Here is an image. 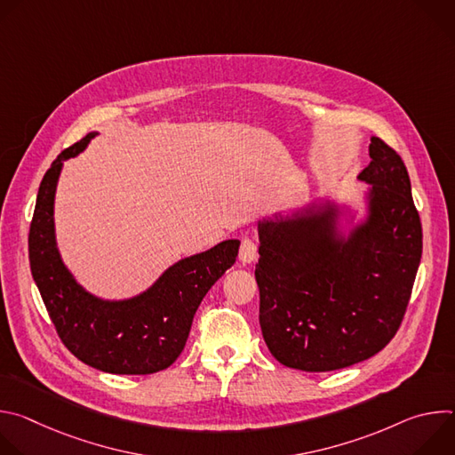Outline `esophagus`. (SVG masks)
Segmentation results:
<instances>
[{
  "label": "esophagus",
  "mask_w": 455,
  "mask_h": 455,
  "mask_svg": "<svg viewBox=\"0 0 455 455\" xmlns=\"http://www.w3.org/2000/svg\"><path fill=\"white\" fill-rule=\"evenodd\" d=\"M257 259V244L250 237H243L239 246V261L241 263H253Z\"/></svg>",
  "instance_id": "esophagus-1"
}]
</instances>
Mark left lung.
<instances>
[{
  "mask_svg": "<svg viewBox=\"0 0 455 455\" xmlns=\"http://www.w3.org/2000/svg\"><path fill=\"white\" fill-rule=\"evenodd\" d=\"M367 183L365 216L346 233L335 202L257 223L259 323L286 367L323 372L379 353L403 320L423 234L402 156L378 137Z\"/></svg>",
  "mask_w": 455,
  "mask_h": 455,
  "instance_id": "8db88e82",
  "label": "left lung"
}]
</instances>
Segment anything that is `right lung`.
I'll use <instances>...</instances> for the list:
<instances>
[{
    "label": "right lung",
    "mask_w": 455,
    "mask_h": 455,
    "mask_svg": "<svg viewBox=\"0 0 455 455\" xmlns=\"http://www.w3.org/2000/svg\"><path fill=\"white\" fill-rule=\"evenodd\" d=\"M97 133L64 149L46 171L28 234L32 277L59 339L81 362L111 374H153L183 351L207 291L235 263L239 239L180 259L146 291L120 300L90 293L62 263L53 204L62 164L86 149Z\"/></svg>",
    "instance_id": "obj_1"
}]
</instances>
